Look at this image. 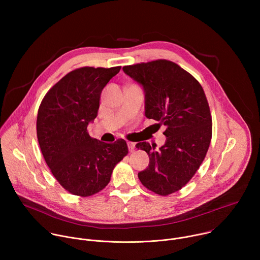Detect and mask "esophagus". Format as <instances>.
Returning a JSON list of instances; mask_svg holds the SVG:
<instances>
[{
  "label": "esophagus",
  "instance_id": "esophagus-1",
  "mask_svg": "<svg viewBox=\"0 0 260 260\" xmlns=\"http://www.w3.org/2000/svg\"><path fill=\"white\" fill-rule=\"evenodd\" d=\"M127 146H128V150L129 152H134L135 148H136V144L134 142H127Z\"/></svg>",
  "mask_w": 260,
  "mask_h": 260
}]
</instances>
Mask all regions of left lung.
<instances>
[{
  "mask_svg": "<svg viewBox=\"0 0 260 260\" xmlns=\"http://www.w3.org/2000/svg\"><path fill=\"white\" fill-rule=\"evenodd\" d=\"M123 72L143 85L146 117L166 126L167 141L159 150L156 144L136 145L150 160L138 177L147 189L169 196L191 180L206 157L212 139L208 100L191 74L171 60L125 66Z\"/></svg>",
  "mask_w": 260,
  "mask_h": 260,
  "instance_id": "1",
  "label": "left lung"
}]
</instances>
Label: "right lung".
I'll use <instances>...</instances> for the list:
<instances>
[{
    "instance_id": "1",
    "label": "right lung",
    "mask_w": 260,
    "mask_h": 260,
    "mask_svg": "<svg viewBox=\"0 0 260 260\" xmlns=\"http://www.w3.org/2000/svg\"><path fill=\"white\" fill-rule=\"evenodd\" d=\"M121 67L73 70L43 98L37 138L43 157L61 186L82 198L103 190L115 166L128 153L126 142L90 138L87 125L96 115L103 88Z\"/></svg>"
}]
</instances>
